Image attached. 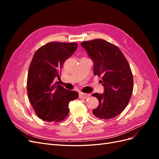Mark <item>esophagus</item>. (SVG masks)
Listing matches in <instances>:
<instances>
[{"instance_id": "obj_1", "label": "esophagus", "mask_w": 159, "mask_h": 159, "mask_svg": "<svg viewBox=\"0 0 159 159\" xmlns=\"http://www.w3.org/2000/svg\"><path fill=\"white\" fill-rule=\"evenodd\" d=\"M79 95H80V98H82V99H87V98H88L89 97V96H90L89 94L84 93H82V92H80V94H79Z\"/></svg>"}]
</instances>
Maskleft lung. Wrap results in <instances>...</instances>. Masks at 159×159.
I'll return each mask as SVG.
<instances>
[{"label": "left lung", "mask_w": 159, "mask_h": 159, "mask_svg": "<svg viewBox=\"0 0 159 159\" xmlns=\"http://www.w3.org/2000/svg\"><path fill=\"white\" fill-rule=\"evenodd\" d=\"M93 62V74L102 77L103 93H95L99 105L92 110L95 117L109 119L125 109L133 89L130 66L119 48L103 39L81 43Z\"/></svg>", "instance_id": "8db88e82"}]
</instances>
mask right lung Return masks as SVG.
Returning a JSON list of instances; mask_svg holds the SVG:
<instances>
[{"instance_id":"obj_1","label":"right lung","mask_w":159,"mask_h":159,"mask_svg":"<svg viewBox=\"0 0 159 159\" xmlns=\"http://www.w3.org/2000/svg\"><path fill=\"white\" fill-rule=\"evenodd\" d=\"M77 43L50 42L34 55L28 70L27 92L35 113L41 119L60 122L69 113V103L78 98V93L54 84L60 78L64 62L74 54Z\"/></svg>"}]
</instances>
